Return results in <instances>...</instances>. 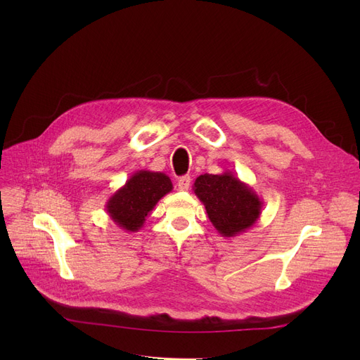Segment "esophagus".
<instances>
[{
	"label": "esophagus",
	"mask_w": 360,
	"mask_h": 360,
	"mask_svg": "<svg viewBox=\"0 0 360 360\" xmlns=\"http://www.w3.org/2000/svg\"><path fill=\"white\" fill-rule=\"evenodd\" d=\"M191 185V176L190 175H184L178 179V188L181 191H186Z\"/></svg>",
	"instance_id": "obj_1"
}]
</instances>
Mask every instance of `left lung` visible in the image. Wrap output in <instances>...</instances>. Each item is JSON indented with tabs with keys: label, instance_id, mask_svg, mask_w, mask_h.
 I'll use <instances>...</instances> for the list:
<instances>
[{
	"label": "left lung",
	"instance_id": "8db88e82",
	"mask_svg": "<svg viewBox=\"0 0 360 360\" xmlns=\"http://www.w3.org/2000/svg\"><path fill=\"white\" fill-rule=\"evenodd\" d=\"M193 190L204 204L212 224L224 238H233L251 229L261 216L264 204L261 198L229 170L217 175H200Z\"/></svg>",
	"mask_w": 360,
	"mask_h": 360
}]
</instances>
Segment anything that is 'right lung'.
<instances>
[{
  "instance_id": "add662e5",
  "label": "right lung",
  "mask_w": 360,
  "mask_h": 360,
  "mask_svg": "<svg viewBox=\"0 0 360 360\" xmlns=\"http://www.w3.org/2000/svg\"><path fill=\"white\" fill-rule=\"evenodd\" d=\"M174 190L172 181L163 172L137 170L106 201V213L125 232H139L155 205Z\"/></svg>"
}]
</instances>
